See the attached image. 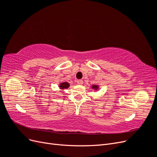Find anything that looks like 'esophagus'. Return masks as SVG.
I'll list each match as a JSON object with an SVG mask.
<instances>
[{
  "label": "esophagus",
  "mask_w": 157,
  "mask_h": 157,
  "mask_svg": "<svg viewBox=\"0 0 157 157\" xmlns=\"http://www.w3.org/2000/svg\"><path fill=\"white\" fill-rule=\"evenodd\" d=\"M77 83L78 85H82L83 84V80H77Z\"/></svg>",
  "instance_id": "34e87169"
}]
</instances>
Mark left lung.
I'll list each match as a JSON object with an SVG mask.
<instances>
[{
    "label": "left lung",
    "mask_w": 157,
    "mask_h": 157,
    "mask_svg": "<svg viewBox=\"0 0 157 157\" xmlns=\"http://www.w3.org/2000/svg\"><path fill=\"white\" fill-rule=\"evenodd\" d=\"M98 86H96V85H94V86H92V88H95V90H97L98 89Z\"/></svg>",
    "instance_id": "8db88e82"
}]
</instances>
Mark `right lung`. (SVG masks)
<instances>
[{"label": "right lung", "mask_w": 157, "mask_h": 157, "mask_svg": "<svg viewBox=\"0 0 157 157\" xmlns=\"http://www.w3.org/2000/svg\"><path fill=\"white\" fill-rule=\"evenodd\" d=\"M69 86V84L67 82H62V83H61V84L59 85V87L61 89L67 88Z\"/></svg>", "instance_id": "add662e5"}]
</instances>
